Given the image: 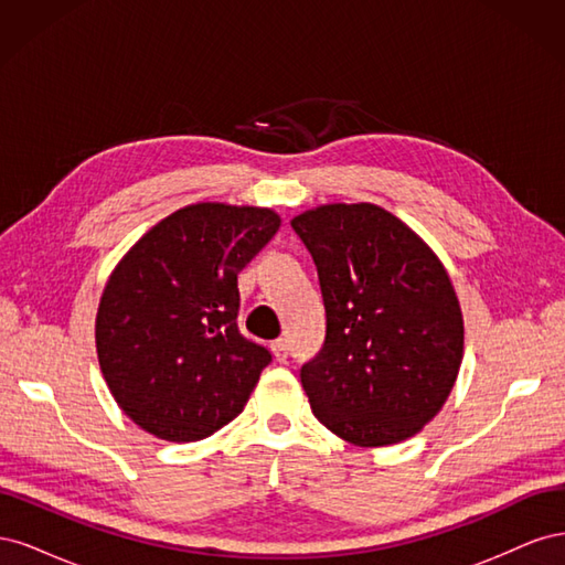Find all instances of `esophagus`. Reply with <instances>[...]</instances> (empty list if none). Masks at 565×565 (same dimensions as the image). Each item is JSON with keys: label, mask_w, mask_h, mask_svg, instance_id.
<instances>
[{"label": "esophagus", "mask_w": 565, "mask_h": 565, "mask_svg": "<svg viewBox=\"0 0 565 565\" xmlns=\"http://www.w3.org/2000/svg\"><path fill=\"white\" fill-rule=\"evenodd\" d=\"M270 351H273V355H276L278 363H285V361H287V341H285V339H276V341H273Z\"/></svg>", "instance_id": "1"}]
</instances>
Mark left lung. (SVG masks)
Wrapping results in <instances>:
<instances>
[{"label":"left lung","instance_id":"obj_1","mask_svg":"<svg viewBox=\"0 0 565 565\" xmlns=\"http://www.w3.org/2000/svg\"><path fill=\"white\" fill-rule=\"evenodd\" d=\"M311 252L328 316L301 367L313 415L358 448L407 440L446 405L465 355V320L446 266L398 216L334 202L292 221Z\"/></svg>","mask_w":565,"mask_h":565}]
</instances>
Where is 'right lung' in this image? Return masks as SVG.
I'll return each mask as SVG.
<instances>
[{
  "label": "right lung",
  "instance_id": "right-lung-1",
  "mask_svg": "<svg viewBox=\"0 0 565 565\" xmlns=\"http://www.w3.org/2000/svg\"><path fill=\"white\" fill-rule=\"evenodd\" d=\"M278 228L268 207L188 204L113 268L96 313L98 365L143 431L191 443L243 413L270 353L237 330V273Z\"/></svg>",
  "mask_w": 565,
  "mask_h": 565
}]
</instances>
